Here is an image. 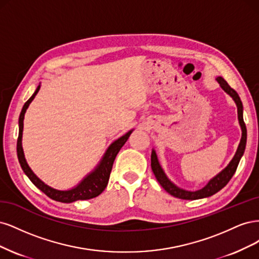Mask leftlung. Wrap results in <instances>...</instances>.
<instances>
[{
    "label": "left lung",
    "instance_id": "1",
    "mask_svg": "<svg viewBox=\"0 0 259 259\" xmlns=\"http://www.w3.org/2000/svg\"><path fill=\"white\" fill-rule=\"evenodd\" d=\"M216 80L219 81L220 86L222 87V89L225 91V93L232 98L238 108V120L242 131V137L240 140L238 149L226 168L223 169L219 174H216L214 178H212L210 181H208L207 184L204 187L195 191H190V190L180 188L179 186L175 185L173 182H171V180H169V178L166 177V174L164 173L162 166L160 165L159 160H158L156 151L153 148L152 156H151L152 170L155 174L157 181L159 182V184L163 187V189L166 191V193H169L171 196L175 198L184 199V200H197V199H202V198L213 196L214 194L218 193V191H220L222 188H224L228 184V182L230 181L232 175L235 174L238 168L241 157L244 154L245 145H246V127L243 120V105H242L239 95L227 84L226 80L221 76L216 77Z\"/></svg>",
    "mask_w": 259,
    "mask_h": 259
}]
</instances>
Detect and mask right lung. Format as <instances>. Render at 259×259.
<instances>
[{
    "label": "right lung",
    "instance_id": "1",
    "mask_svg": "<svg viewBox=\"0 0 259 259\" xmlns=\"http://www.w3.org/2000/svg\"><path fill=\"white\" fill-rule=\"evenodd\" d=\"M39 88H40V82L37 86V88L35 89L34 94H33L28 101L24 103L19 116V136L17 141V155H18L19 163L21 165L23 172L26 173V175L30 179V181L39 190L43 191V193L49 198L56 200V201L63 202V203H71L74 201H77V200H88V199L98 197L105 189L107 185L116 156H117L120 148L123 146L124 143H126L132 131L135 129L129 130L127 133H124L122 137L115 140L113 143L107 147L104 155L101 158V160L99 161L96 168L91 172H89L77 185H75L74 187L66 190L56 189L52 186L47 185L46 183H44L39 178H37V175L32 171V169L30 168L26 160V157H24L23 148H22V132H23L24 114H26L29 105L33 101V99H34L35 96L37 95Z\"/></svg>",
    "mask_w": 259,
    "mask_h": 259
}]
</instances>
